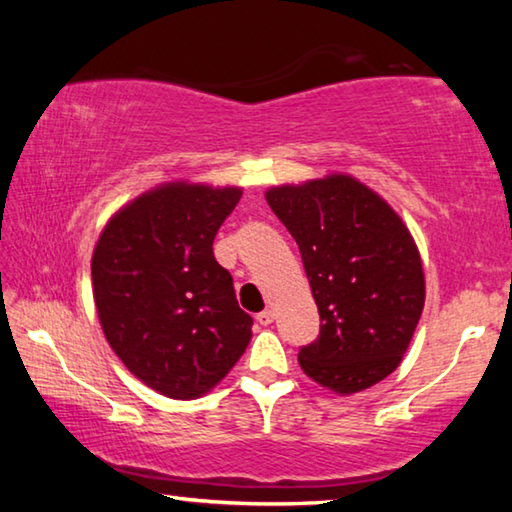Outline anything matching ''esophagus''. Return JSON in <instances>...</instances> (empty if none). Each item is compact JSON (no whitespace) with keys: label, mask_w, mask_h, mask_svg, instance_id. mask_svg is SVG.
I'll use <instances>...</instances> for the list:
<instances>
[{"label":"esophagus","mask_w":512,"mask_h":512,"mask_svg":"<svg viewBox=\"0 0 512 512\" xmlns=\"http://www.w3.org/2000/svg\"><path fill=\"white\" fill-rule=\"evenodd\" d=\"M255 320H257L259 325H264V327H266V325H271V323H273V311H271V309H264V311H259V314H257V318H255Z\"/></svg>","instance_id":"esophagus-1"}]
</instances>
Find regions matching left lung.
<instances>
[{"mask_svg":"<svg viewBox=\"0 0 512 512\" xmlns=\"http://www.w3.org/2000/svg\"><path fill=\"white\" fill-rule=\"evenodd\" d=\"M266 201L296 239L320 316L300 368L339 395L375 386L400 366L424 307L411 232L350 176L273 187Z\"/></svg>","mask_w":512,"mask_h":512,"instance_id":"left-lung-1","label":"left lung"}]
</instances>
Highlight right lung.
Returning a JSON list of instances; mask_svg holds the SVG:
<instances>
[{
    "instance_id": "obj_1",
    "label": "right lung",
    "mask_w": 512,
    "mask_h": 512,
    "mask_svg": "<svg viewBox=\"0 0 512 512\" xmlns=\"http://www.w3.org/2000/svg\"><path fill=\"white\" fill-rule=\"evenodd\" d=\"M241 189L171 183L112 216L92 255L103 334L124 366L173 400H194L228 375L250 341L214 237Z\"/></svg>"
}]
</instances>
